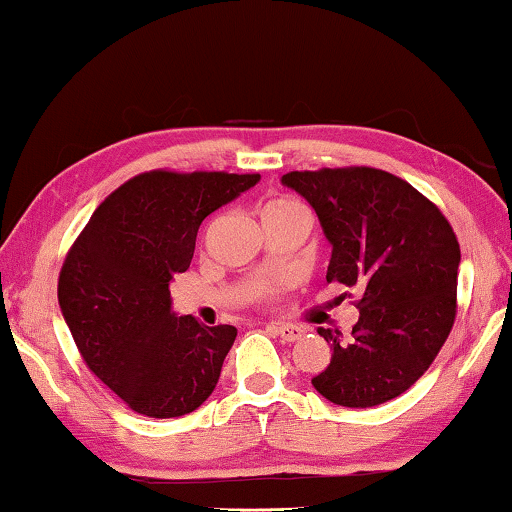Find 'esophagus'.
Listing matches in <instances>:
<instances>
[{"label": "esophagus", "mask_w": 512, "mask_h": 512, "mask_svg": "<svg viewBox=\"0 0 512 512\" xmlns=\"http://www.w3.org/2000/svg\"><path fill=\"white\" fill-rule=\"evenodd\" d=\"M274 330L276 335L285 339V342H297V339H301V335L306 333L301 326H294V324H276Z\"/></svg>", "instance_id": "esophagus-1"}]
</instances>
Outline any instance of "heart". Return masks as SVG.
Instances as JSON below:
<instances>
[{
	"mask_svg": "<svg viewBox=\"0 0 512 512\" xmlns=\"http://www.w3.org/2000/svg\"><path fill=\"white\" fill-rule=\"evenodd\" d=\"M261 220H272V218H285V215H306L303 213V206L292 200V197L288 195H276V197H270V200L261 204ZM274 288L272 285H265V288L261 290V297L263 299H272L274 297Z\"/></svg>",
	"mask_w": 512,
	"mask_h": 512,
	"instance_id": "obj_1",
	"label": "heart"
}]
</instances>
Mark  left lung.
<instances>
[{"label": "left lung", "instance_id": "8db88e82", "mask_svg": "<svg viewBox=\"0 0 512 512\" xmlns=\"http://www.w3.org/2000/svg\"><path fill=\"white\" fill-rule=\"evenodd\" d=\"M281 182L306 197L333 245L326 281L360 294L351 339L319 328L333 360L312 387L342 407L398 398L432 366L454 326L461 247L452 224L380 168L292 170Z\"/></svg>", "mask_w": 512, "mask_h": 512}]
</instances>
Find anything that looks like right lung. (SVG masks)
<instances>
[{
  "instance_id": "obj_1",
  "label": "right lung",
  "mask_w": 512,
  "mask_h": 512,
  "mask_svg": "<svg viewBox=\"0 0 512 512\" xmlns=\"http://www.w3.org/2000/svg\"><path fill=\"white\" fill-rule=\"evenodd\" d=\"M261 175L150 170L98 204L58 279L62 317L87 369L150 418L191 414L211 396L238 330L170 310L202 220Z\"/></svg>"
}]
</instances>
